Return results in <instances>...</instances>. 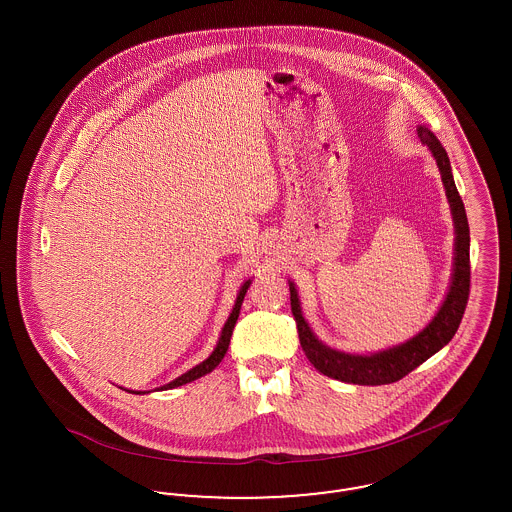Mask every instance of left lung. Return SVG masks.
<instances>
[{
  "instance_id": "obj_1",
  "label": "left lung",
  "mask_w": 512,
  "mask_h": 512,
  "mask_svg": "<svg viewBox=\"0 0 512 512\" xmlns=\"http://www.w3.org/2000/svg\"><path fill=\"white\" fill-rule=\"evenodd\" d=\"M418 138L424 146L432 151L439 172L441 182L445 186L447 201L451 205V215L455 222V259H453V276L451 286L445 295L436 317L430 320V324L401 345H395L386 351L372 353V355H351L330 349L322 341H318L313 330L309 328L307 320L301 313V303L297 290L290 282V301H292V313L297 324V334L301 347L311 361V365L317 368L328 378L347 382V384H359V386H382L391 384L407 376L416 366L428 361L434 353H438L443 345L453 340L455 332L459 330V324L463 320L464 309L468 303L470 293V230L464 211L463 199L457 192L451 163L447 157V151L439 144L434 132H430L426 126L416 128Z\"/></svg>"
}]
</instances>
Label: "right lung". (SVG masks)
Masks as SVG:
<instances>
[{
  "instance_id": "right-lung-1",
  "label": "right lung",
  "mask_w": 512,
  "mask_h": 512,
  "mask_svg": "<svg viewBox=\"0 0 512 512\" xmlns=\"http://www.w3.org/2000/svg\"><path fill=\"white\" fill-rule=\"evenodd\" d=\"M249 284H251V280L244 282V286L240 288V293H238L236 303H234V309H232L230 317H228L226 324H224V328H222V332H220L219 343H217L215 351H213V353H211L203 363H199V365L194 366V368H190L188 372H184L182 376H178L176 380H172L169 384L161 386V390H172V388L184 386V384H188V382H194L197 378H201V376L209 374L211 370H215V368L219 366L220 361L224 359V355H226V351H228L230 338H232V330H234V326H236V320L240 317V309H242V303H244L245 293H247ZM132 393H144V391H132Z\"/></svg>"
}]
</instances>
